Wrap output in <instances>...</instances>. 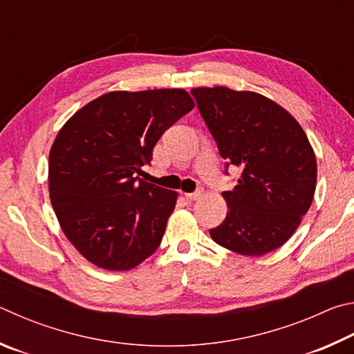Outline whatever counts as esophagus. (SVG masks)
Listing matches in <instances>:
<instances>
[{
    "instance_id": "1",
    "label": "esophagus",
    "mask_w": 354,
    "mask_h": 354,
    "mask_svg": "<svg viewBox=\"0 0 354 354\" xmlns=\"http://www.w3.org/2000/svg\"><path fill=\"white\" fill-rule=\"evenodd\" d=\"M185 196H187V199H189V201H197L202 197V191L197 189V191H194V193H187Z\"/></svg>"
}]
</instances>
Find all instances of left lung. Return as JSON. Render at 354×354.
Wrapping results in <instances>:
<instances>
[{
	"label": "left lung",
	"mask_w": 354,
	"mask_h": 354,
	"mask_svg": "<svg viewBox=\"0 0 354 354\" xmlns=\"http://www.w3.org/2000/svg\"><path fill=\"white\" fill-rule=\"evenodd\" d=\"M201 115L228 166L241 177L224 191L227 218L209 230L214 243L261 257L281 247L311 207L317 163L294 116L270 99L227 86L193 88Z\"/></svg>",
	"instance_id": "left-lung-1"
}]
</instances>
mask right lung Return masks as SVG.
<instances>
[{
  "instance_id": "obj_1",
  "label": "right lung",
  "mask_w": 354,
  "mask_h": 354,
  "mask_svg": "<svg viewBox=\"0 0 354 354\" xmlns=\"http://www.w3.org/2000/svg\"><path fill=\"white\" fill-rule=\"evenodd\" d=\"M185 90L111 91L66 121L49 152V196L65 236L97 268L129 270L158 249L176 191L141 180L153 147L193 110Z\"/></svg>"
}]
</instances>
